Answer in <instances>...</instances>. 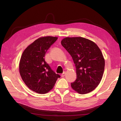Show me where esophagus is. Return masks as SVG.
<instances>
[{
    "mask_svg": "<svg viewBox=\"0 0 121 121\" xmlns=\"http://www.w3.org/2000/svg\"><path fill=\"white\" fill-rule=\"evenodd\" d=\"M65 75V72H64L61 75V76L62 77V78H63V77H64Z\"/></svg>",
    "mask_w": 121,
    "mask_h": 121,
    "instance_id": "1",
    "label": "esophagus"
}]
</instances>
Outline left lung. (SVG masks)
Instances as JSON below:
<instances>
[{
	"mask_svg": "<svg viewBox=\"0 0 121 121\" xmlns=\"http://www.w3.org/2000/svg\"><path fill=\"white\" fill-rule=\"evenodd\" d=\"M61 43L75 65L77 78L71 83L72 88L82 95L94 91L101 81L105 65L104 59L98 46L82 37H65Z\"/></svg>",
	"mask_w": 121,
	"mask_h": 121,
	"instance_id": "obj_1",
	"label": "left lung"
}]
</instances>
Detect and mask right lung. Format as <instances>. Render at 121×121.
I'll return each instance as SVG.
<instances>
[{"instance_id":"1","label":"right lung","mask_w":121,"mask_h":121,"mask_svg":"<svg viewBox=\"0 0 121 121\" xmlns=\"http://www.w3.org/2000/svg\"><path fill=\"white\" fill-rule=\"evenodd\" d=\"M57 37H41L26 47L19 63V72L25 85L32 91L44 94L52 89L60 76L51 70L44 56Z\"/></svg>"}]
</instances>
